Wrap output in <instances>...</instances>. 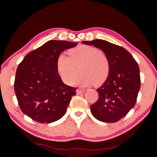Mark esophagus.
<instances>
[{"label":"esophagus","instance_id":"34e87169","mask_svg":"<svg viewBox=\"0 0 157 157\" xmlns=\"http://www.w3.org/2000/svg\"><path fill=\"white\" fill-rule=\"evenodd\" d=\"M84 92V90H81V89H78L76 90V93L77 94H82V93Z\"/></svg>","mask_w":157,"mask_h":157}]
</instances>
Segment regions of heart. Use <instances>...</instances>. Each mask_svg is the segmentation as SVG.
<instances>
[{"label":"heart","instance_id":"heart-1","mask_svg":"<svg viewBox=\"0 0 157 157\" xmlns=\"http://www.w3.org/2000/svg\"><path fill=\"white\" fill-rule=\"evenodd\" d=\"M69 56L60 54L56 60V67L63 81L68 85L78 80L82 87L95 84L100 85L106 81L110 73V62L104 52L97 48L81 45L69 50Z\"/></svg>","mask_w":157,"mask_h":157}]
</instances>
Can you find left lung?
<instances>
[{
  "mask_svg": "<svg viewBox=\"0 0 157 157\" xmlns=\"http://www.w3.org/2000/svg\"><path fill=\"white\" fill-rule=\"evenodd\" d=\"M82 43L101 49L111 66L106 82L96 90L98 99L90 106L92 114L102 122L118 121L134 107L137 100L140 88L138 63L126 49L111 42L97 39Z\"/></svg>",
  "mask_w": 157,
  "mask_h": 157,
  "instance_id": "8db88e82",
  "label": "left lung"
}]
</instances>
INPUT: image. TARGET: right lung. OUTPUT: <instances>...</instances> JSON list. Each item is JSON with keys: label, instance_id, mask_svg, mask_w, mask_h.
Returning a JSON list of instances; mask_svg holds the SVG:
<instances>
[{"label": "right lung", "instance_id": "obj_1", "mask_svg": "<svg viewBox=\"0 0 157 157\" xmlns=\"http://www.w3.org/2000/svg\"><path fill=\"white\" fill-rule=\"evenodd\" d=\"M78 43L50 40L29 52L17 69L14 88L21 111L41 123L57 121L65 114L76 88L63 82L56 60Z\"/></svg>", "mask_w": 157, "mask_h": 157}]
</instances>
